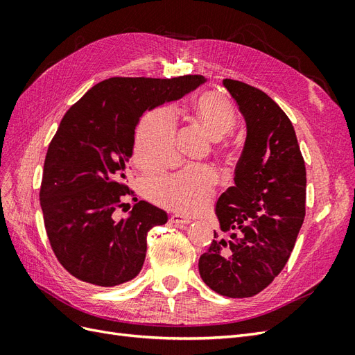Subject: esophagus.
<instances>
[{
	"mask_svg": "<svg viewBox=\"0 0 355 355\" xmlns=\"http://www.w3.org/2000/svg\"><path fill=\"white\" fill-rule=\"evenodd\" d=\"M168 220H170V223H175V225H185V223L191 222L189 218L182 216V214H171Z\"/></svg>",
	"mask_w": 355,
	"mask_h": 355,
	"instance_id": "esophagus-1",
	"label": "esophagus"
}]
</instances>
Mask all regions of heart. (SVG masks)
Masks as SVG:
<instances>
[{
  "mask_svg": "<svg viewBox=\"0 0 355 355\" xmlns=\"http://www.w3.org/2000/svg\"><path fill=\"white\" fill-rule=\"evenodd\" d=\"M194 116L211 141H220L235 125L231 103L216 93H204L194 102ZM176 116L170 108L155 110L139 124L133 148L135 164L155 171L175 161ZM216 173L206 166L187 164L173 173L144 182V194L158 206L178 213L194 214L209 206Z\"/></svg>",
  "mask_w": 355,
  "mask_h": 355,
  "instance_id": "b5f03b06",
  "label": "heart"
}]
</instances>
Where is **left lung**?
<instances>
[{"instance_id": "left-lung-1", "label": "left lung", "mask_w": 355, "mask_h": 355, "mask_svg": "<svg viewBox=\"0 0 355 355\" xmlns=\"http://www.w3.org/2000/svg\"><path fill=\"white\" fill-rule=\"evenodd\" d=\"M245 123V141L234 187L218 198L214 232L198 271L228 297L259 293L282 272L305 218L306 170L288 116L270 96L249 84L223 80Z\"/></svg>"}]
</instances>
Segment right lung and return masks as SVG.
I'll use <instances>...</instances> for the list:
<instances>
[{"label":"right lung","mask_w":355,"mask_h":355,"mask_svg":"<svg viewBox=\"0 0 355 355\" xmlns=\"http://www.w3.org/2000/svg\"><path fill=\"white\" fill-rule=\"evenodd\" d=\"M207 81L202 75L110 78L92 87L62 118L44 161L41 210L51 249L81 282L112 287L141 272L146 235L167 213L137 201L124 219L115 210L133 192L125 171L136 127L146 111L175 102Z\"/></svg>","instance_id":"obj_1"}]
</instances>
